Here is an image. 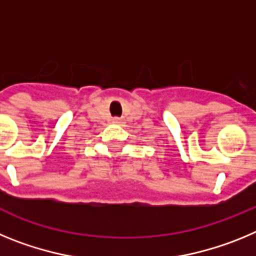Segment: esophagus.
Returning a JSON list of instances; mask_svg holds the SVG:
<instances>
[{
	"label": "esophagus",
	"instance_id": "esophagus-1",
	"mask_svg": "<svg viewBox=\"0 0 256 256\" xmlns=\"http://www.w3.org/2000/svg\"><path fill=\"white\" fill-rule=\"evenodd\" d=\"M123 119H122V118H114V119H112V123H115V124H122L123 123Z\"/></svg>",
	"mask_w": 256,
	"mask_h": 256
}]
</instances>
